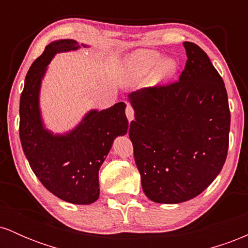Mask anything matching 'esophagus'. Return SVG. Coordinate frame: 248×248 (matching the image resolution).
I'll return each mask as SVG.
<instances>
[{
  "label": "esophagus",
  "instance_id": "34e87169",
  "mask_svg": "<svg viewBox=\"0 0 248 248\" xmlns=\"http://www.w3.org/2000/svg\"><path fill=\"white\" fill-rule=\"evenodd\" d=\"M126 115H127V119H128V121H129V122L134 120V109H133L132 106H127Z\"/></svg>",
  "mask_w": 248,
  "mask_h": 248
}]
</instances>
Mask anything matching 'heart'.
Here are the masks:
<instances>
[{"label": "heart", "mask_w": 248, "mask_h": 248, "mask_svg": "<svg viewBox=\"0 0 248 248\" xmlns=\"http://www.w3.org/2000/svg\"><path fill=\"white\" fill-rule=\"evenodd\" d=\"M155 71V75L161 80H169L178 70V62L176 59L164 58L158 51L140 49L134 51L124 59V73L130 81L140 80Z\"/></svg>", "instance_id": "b5f03b06"}]
</instances>
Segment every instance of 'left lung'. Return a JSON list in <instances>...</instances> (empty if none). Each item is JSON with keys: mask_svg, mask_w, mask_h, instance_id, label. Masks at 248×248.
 I'll list each match as a JSON object with an SVG mask.
<instances>
[{"mask_svg": "<svg viewBox=\"0 0 248 248\" xmlns=\"http://www.w3.org/2000/svg\"><path fill=\"white\" fill-rule=\"evenodd\" d=\"M183 45L187 61L178 81L128 95L135 116L129 138L142 189L161 204L203 192L220 172L229 149L231 114L223 79L197 44Z\"/></svg>", "mask_w": 248, "mask_h": 248, "instance_id": "8db88e82", "label": "left lung"}]
</instances>
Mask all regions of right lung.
<instances>
[{
  "mask_svg": "<svg viewBox=\"0 0 248 248\" xmlns=\"http://www.w3.org/2000/svg\"><path fill=\"white\" fill-rule=\"evenodd\" d=\"M88 45L73 39L51 42L25 77L19 101V139L24 155L41 183L72 204H92L99 198V169L118 136L128 130L126 104L91 109L73 129L53 134L43 121L39 94L42 80L56 53Z\"/></svg>",
  "mask_w": 248,
  "mask_h": 248,
  "instance_id": "1",
  "label": "right lung"
}]
</instances>
